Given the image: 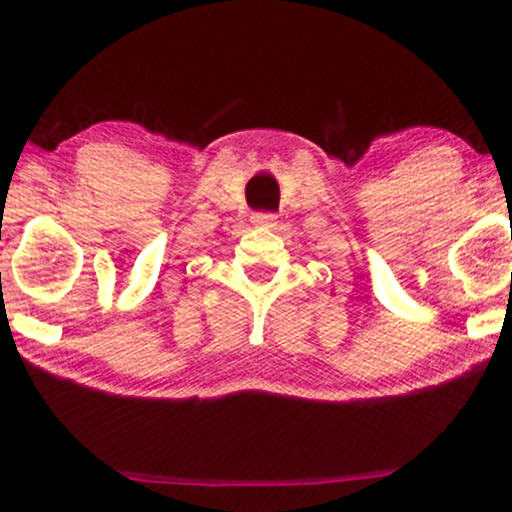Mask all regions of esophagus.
<instances>
[{"mask_svg": "<svg viewBox=\"0 0 512 512\" xmlns=\"http://www.w3.org/2000/svg\"><path fill=\"white\" fill-rule=\"evenodd\" d=\"M252 223H255V226H274L276 216L267 214V211H260V214L252 216Z\"/></svg>", "mask_w": 512, "mask_h": 512, "instance_id": "34e87169", "label": "esophagus"}]
</instances>
